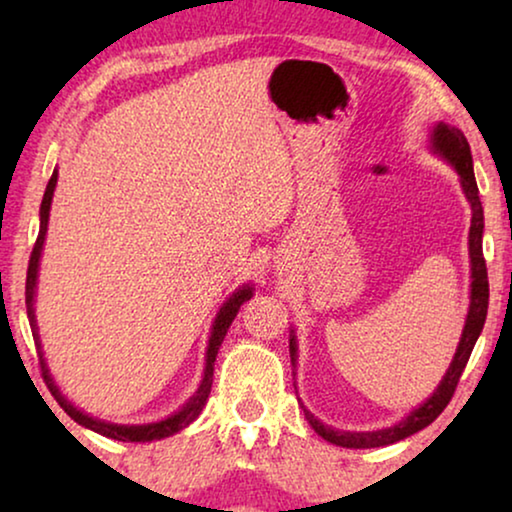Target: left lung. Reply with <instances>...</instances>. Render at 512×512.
I'll return each instance as SVG.
<instances>
[{
    "label": "left lung",
    "mask_w": 512,
    "mask_h": 512,
    "mask_svg": "<svg viewBox=\"0 0 512 512\" xmlns=\"http://www.w3.org/2000/svg\"><path fill=\"white\" fill-rule=\"evenodd\" d=\"M429 142H431V153H436V156L447 160V163L452 165V170L457 172L461 191H464L468 205H471V230H468V256H471V303H468L464 331H461L457 352L452 356L450 368H447V373L443 375V380H440L436 391H433L422 405H417L408 417H403L401 422L394 426H387V429H377V431H340L324 422H319V419L314 417L310 410H305L303 405L305 419L310 422L312 429L333 445L352 447V450L384 447V445L398 443V440L408 438L412 433L422 431L424 426H429L433 419L445 410V405L450 403L454 389H457L459 377L464 373L468 363V356H471L475 342H478L482 333V326H485L487 300H489L487 265H485V258H482V230H485V214H482L478 184H475L471 146H468L464 132L443 121L433 125ZM289 352H291L293 368H296L298 363L296 331H291Z\"/></svg>",
    "instance_id": "left-lung-1"
}]
</instances>
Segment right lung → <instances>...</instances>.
<instances>
[{
    "label": "right lung",
    "instance_id": "right-lung-1",
    "mask_svg": "<svg viewBox=\"0 0 512 512\" xmlns=\"http://www.w3.org/2000/svg\"><path fill=\"white\" fill-rule=\"evenodd\" d=\"M55 184H58V170H53V177L48 181L44 200H41V209H39V237L34 242L32 256H30V265H27V282H25V305H27V319H30L32 326V335H34V345H37L39 352V361H41V375L51 389V394L55 396V401L60 403V408L67 412L69 417L74 419L76 424L86 426V429L100 433V436H107L111 440H123V443H151V440H160L167 436H174L181 429H186L188 424H193L198 415L205 408L209 391H212V380H214V361L216 354H219V347L223 338H226L230 324L240 312V307L247 303V300L254 296V286L251 284H242L240 289H235L230 296L226 298V303L219 307L216 312L214 324H212V333H209V342H207V354H205V370H202V380L195 389V394L188 398V401L181 405L177 412H172L170 417L160 419V422H151V424H114V422H104V419L90 417L88 412H83L81 408L69 401V398L62 394L58 384L51 377V370L46 366L44 359V347H41V338H39V326H37V317H34V298H37V279H39V263H41V251H44V242H46V230H48V216H51V202H53V191Z\"/></svg>",
    "mask_w": 512,
    "mask_h": 512
}]
</instances>
